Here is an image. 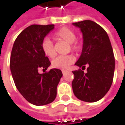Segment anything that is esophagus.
I'll use <instances>...</instances> for the list:
<instances>
[{"label":"esophagus","mask_w":125,"mask_h":125,"mask_svg":"<svg viewBox=\"0 0 125 125\" xmlns=\"http://www.w3.org/2000/svg\"><path fill=\"white\" fill-rule=\"evenodd\" d=\"M67 72L66 71H64V70H62V73H63V74H65Z\"/></svg>","instance_id":"1"}]
</instances>
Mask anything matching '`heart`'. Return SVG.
<instances>
[{
	"instance_id": "heart-1",
	"label": "heart",
	"mask_w": 125,
	"mask_h": 125,
	"mask_svg": "<svg viewBox=\"0 0 125 125\" xmlns=\"http://www.w3.org/2000/svg\"><path fill=\"white\" fill-rule=\"evenodd\" d=\"M53 38L57 40H63L69 43L71 50L74 51H78L81 47V45L77 42L76 33L74 30L68 27H62L56 32L53 35ZM41 48L45 54L48 58H53L56 56V51L52 42L48 38H45L41 43ZM74 62V57L72 55L60 56L56 58L52 62V66L56 69L66 70L70 65Z\"/></svg>"
}]
</instances>
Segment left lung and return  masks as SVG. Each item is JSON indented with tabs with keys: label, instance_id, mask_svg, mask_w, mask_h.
Returning <instances> with one entry per match:
<instances>
[{
	"label": "left lung",
	"instance_id": "obj_1",
	"mask_svg": "<svg viewBox=\"0 0 125 125\" xmlns=\"http://www.w3.org/2000/svg\"><path fill=\"white\" fill-rule=\"evenodd\" d=\"M83 33L82 53L76 66L85 68L73 71L72 83L74 95L85 102H95L101 99L112 86L115 69V59L112 44L106 32L97 23L84 20L72 24Z\"/></svg>",
	"mask_w": 125,
	"mask_h": 125
}]
</instances>
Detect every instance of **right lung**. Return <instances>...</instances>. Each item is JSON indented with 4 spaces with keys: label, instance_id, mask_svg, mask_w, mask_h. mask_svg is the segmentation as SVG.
I'll use <instances>...</instances> for the list:
<instances>
[{
    "label": "right lung",
    "instance_id": "1",
    "mask_svg": "<svg viewBox=\"0 0 125 125\" xmlns=\"http://www.w3.org/2000/svg\"><path fill=\"white\" fill-rule=\"evenodd\" d=\"M53 29L54 24L29 26L18 35L11 51L10 69L15 85L28 102L35 106L46 105L55 100L63 75L59 69L38 72L40 69L46 70L51 65L41 43Z\"/></svg>",
    "mask_w": 125,
    "mask_h": 125
}]
</instances>
